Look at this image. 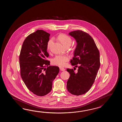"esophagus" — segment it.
I'll return each mask as SVG.
<instances>
[{"label":"esophagus","instance_id":"esophagus-1","mask_svg":"<svg viewBox=\"0 0 122 122\" xmlns=\"http://www.w3.org/2000/svg\"><path fill=\"white\" fill-rule=\"evenodd\" d=\"M59 68H60V70H61V71H65V70L64 67H60Z\"/></svg>","mask_w":122,"mask_h":122}]
</instances>
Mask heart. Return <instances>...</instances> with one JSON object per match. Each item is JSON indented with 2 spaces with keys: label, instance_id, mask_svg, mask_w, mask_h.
I'll return each mask as SVG.
<instances>
[{
  "label": "heart",
  "instance_id": "1",
  "mask_svg": "<svg viewBox=\"0 0 122 122\" xmlns=\"http://www.w3.org/2000/svg\"><path fill=\"white\" fill-rule=\"evenodd\" d=\"M57 39L60 41L65 47L70 46L72 44V40L70 36L65 34H60L57 36ZM54 41L53 39H50L47 43V49L49 50ZM70 59V57L67 55H57L52 60L53 64L57 65L60 66H64Z\"/></svg>",
  "mask_w": 122,
  "mask_h": 122
}]
</instances>
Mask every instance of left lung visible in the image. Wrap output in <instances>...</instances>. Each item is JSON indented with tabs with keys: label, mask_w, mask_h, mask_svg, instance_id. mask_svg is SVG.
I'll return each instance as SVG.
<instances>
[{
	"label": "left lung",
	"mask_w": 122,
	"mask_h": 122,
	"mask_svg": "<svg viewBox=\"0 0 122 122\" xmlns=\"http://www.w3.org/2000/svg\"><path fill=\"white\" fill-rule=\"evenodd\" d=\"M69 34L77 43L74 56L70 63L78 69L75 72L74 69H67L70 73L67 88L70 93L79 96L88 92L95 81L100 65L99 51L88 33L77 30Z\"/></svg>",
	"instance_id": "1"
}]
</instances>
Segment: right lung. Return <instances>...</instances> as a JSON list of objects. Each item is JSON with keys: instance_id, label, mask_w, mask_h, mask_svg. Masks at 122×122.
<instances>
[{"instance_id": "add662e5", "label": "right lung", "mask_w": 122, "mask_h": 122, "mask_svg": "<svg viewBox=\"0 0 122 122\" xmlns=\"http://www.w3.org/2000/svg\"><path fill=\"white\" fill-rule=\"evenodd\" d=\"M50 34L41 30L30 34L23 41L19 56L21 76L27 88L37 96L49 93L59 67L49 66L47 43Z\"/></svg>"}]
</instances>
